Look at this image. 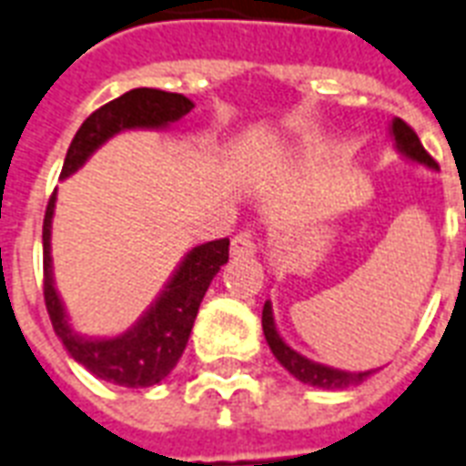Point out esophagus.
Returning <instances> with one entry per match:
<instances>
[{
    "mask_svg": "<svg viewBox=\"0 0 466 466\" xmlns=\"http://www.w3.org/2000/svg\"><path fill=\"white\" fill-rule=\"evenodd\" d=\"M258 252V243L250 233H238L233 240H230V255L233 258H252Z\"/></svg>",
    "mask_w": 466,
    "mask_h": 466,
    "instance_id": "esophagus-1",
    "label": "esophagus"
}]
</instances>
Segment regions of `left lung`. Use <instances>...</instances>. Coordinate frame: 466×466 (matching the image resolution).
<instances>
[{"instance_id": "left-lung-1", "label": "left lung", "mask_w": 466, "mask_h": 466, "mask_svg": "<svg viewBox=\"0 0 466 466\" xmlns=\"http://www.w3.org/2000/svg\"><path fill=\"white\" fill-rule=\"evenodd\" d=\"M389 136L394 140V150L401 155V157L410 160L413 165H423V167L431 169V172H438V162L425 153V147L420 146V140H418V136L413 133V128L403 124L401 118H391V124H389ZM262 330H265V340L267 345H269V350H272V355L277 357V362L282 364L284 370L289 371L294 380H299L301 384H309V387L338 391V389H348L362 384L367 377H371V374L377 371L338 370V367L316 362L311 357L301 355V352L291 348L289 342L284 340L282 335H279V330H277L272 301H269V299H267L265 306H262Z\"/></svg>"}]
</instances>
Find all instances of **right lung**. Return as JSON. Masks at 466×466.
Masks as SVG:
<instances>
[{
    "label": "right lung",
    "instance_id": "right-lung-1",
    "mask_svg": "<svg viewBox=\"0 0 466 466\" xmlns=\"http://www.w3.org/2000/svg\"><path fill=\"white\" fill-rule=\"evenodd\" d=\"M194 109L192 99L175 92H162L153 86H138L126 92L114 102L96 109L75 133L65 155L60 179H67L92 155L109 143L114 136L126 131H167ZM57 189L53 192L43 218V297L48 309L53 330L67 350V355L82 364L96 380L116 387L143 389L160 384L175 370L182 357L199 304L208 284L218 269L228 262V238L197 245L184 252L175 272L155 297V301L140 313V319L124 333L109 338L77 333L70 323L53 274V216H56Z\"/></svg>",
    "mask_w": 466,
    "mask_h": 466
}]
</instances>
